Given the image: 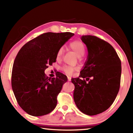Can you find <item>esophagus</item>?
I'll return each mask as SVG.
<instances>
[{
	"instance_id": "esophagus-1",
	"label": "esophagus",
	"mask_w": 133,
	"mask_h": 133,
	"mask_svg": "<svg viewBox=\"0 0 133 133\" xmlns=\"http://www.w3.org/2000/svg\"><path fill=\"white\" fill-rule=\"evenodd\" d=\"M67 79H68V81H69V82H70V81H71V78H70V77H67Z\"/></svg>"
}]
</instances>
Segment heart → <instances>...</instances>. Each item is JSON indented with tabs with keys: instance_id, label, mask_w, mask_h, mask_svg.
<instances>
[{
	"instance_id": "1",
	"label": "heart",
	"mask_w": 133,
	"mask_h": 133,
	"mask_svg": "<svg viewBox=\"0 0 133 133\" xmlns=\"http://www.w3.org/2000/svg\"><path fill=\"white\" fill-rule=\"evenodd\" d=\"M70 49H71L74 51L78 57L83 56L86 52V45L83 42L80 40H76L71 42L69 45ZM63 48H60L56 52V59L59 60L61 59L63 55ZM78 69L77 66H71L68 65H64L62 67L61 70L66 74L71 75Z\"/></svg>"
}]
</instances>
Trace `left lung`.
<instances>
[{
  "label": "left lung",
  "instance_id": "1",
  "mask_svg": "<svg viewBox=\"0 0 133 133\" xmlns=\"http://www.w3.org/2000/svg\"><path fill=\"white\" fill-rule=\"evenodd\" d=\"M88 50L85 66L78 78H72L74 100L88 115L100 114L114 102L120 88L121 61L111 44L95 36L84 35Z\"/></svg>",
  "mask_w": 133,
  "mask_h": 133
}]
</instances>
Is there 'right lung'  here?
<instances>
[{
  "mask_svg": "<svg viewBox=\"0 0 133 133\" xmlns=\"http://www.w3.org/2000/svg\"><path fill=\"white\" fill-rule=\"evenodd\" d=\"M74 35L68 32L44 33L19 50L14 62L11 86L17 102L27 114L42 116L55 108L67 78L58 72L56 78H49L44 70L56 62L58 50Z\"/></svg>",
  "mask_w": 133,
  "mask_h": 133,
  "instance_id": "right-lung-1",
  "label": "right lung"
}]
</instances>
